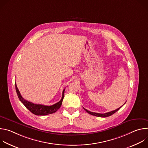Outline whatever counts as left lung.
Returning a JSON list of instances; mask_svg holds the SVG:
<instances>
[{"instance_id": "left-lung-1", "label": "left lung", "mask_w": 148, "mask_h": 148, "mask_svg": "<svg viewBox=\"0 0 148 148\" xmlns=\"http://www.w3.org/2000/svg\"><path fill=\"white\" fill-rule=\"evenodd\" d=\"M123 106V105H122ZM122 107L118 108V109L114 110V111H111V112H107V113H105V114H99V113H96V112H91L85 108H84V110H85L86 111V112H87L88 114L92 115H94V116H98V117H107V116H110L111 115H112V114H114V113H115L116 111H118Z\"/></svg>"}]
</instances>
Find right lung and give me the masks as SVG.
Segmentation results:
<instances>
[{"instance_id":"obj_1","label":"right lung","mask_w":148,"mask_h":148,"mask_svg":"<svg viewBox=\"0 0 148 148\" xmlns=\"http://www.w3.org/2000/svg\"><path fill=\"white\" fill-rule=\"evenodd\" d=\"M15 87H16V91L18 98H19L20 101L23 103V104L31 112H32L33 114L36 115H49V114H51L56 112L60 108L61 105L62 104V99L64 97L65 89H64V90L62 91V98L61 100L57 103L53 105H50V106H47V105H44L41 104H35L25 99L22 97V95H21L17 87L16 83H15Z\"/></svg>"}]
</instances>
